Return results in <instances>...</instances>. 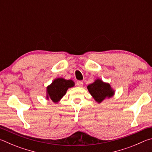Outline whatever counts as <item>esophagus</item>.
<instances>
[{"instance_id": "1", "label": "esophagus", "mask_w": 152, "mask_h": 152, "mask_svg": "<svg viewBox=\"0 0 152 152\" xmlns=\"http://www.w3.org/2000/svg\"><path fill=\"white\" fill-rule=\"evenodd\" d=\"M76 85L79 86V87H82V86H83V82L82 81H77L76 82Z\"/></svg>"}]
</instances>
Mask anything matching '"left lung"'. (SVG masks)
<instances>
[{"label": "left lung", "instance_id": "obj_1", "mask_svg": "<svg viewBox=\"0 0 152 152\" xmlns=\"http://www.w3.org/2000/svg\"><path fill=\"white\" fill-rule=\"evenodd\" d=\"M87 88L95 101L99 103L106 97H111L114 94V91H113L110 84L103 82L100 79H97L93 83L89 84Z\"/></svg>", "mask_w": 152, "mask_h": 152}]
</instances>
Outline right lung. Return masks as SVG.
<instances>
[{
    "instance_id": "right-lung-1",
    "label": "right lung",
    "mask_w": 152,
    "mask_h": 152,
    "mask_svg": "<svg viewBox=\"0 0 152 152\" xmlns=\"http://www.w3.org/2000/svg\"><path fill=\"white\" fill-rule=\"evenodd\" d=\"M74 86V82L71 80L62 78L53 80L47 88V99H50L53 102H58L66 94L67 90Z\"/></svg>"
}]
</instances>
